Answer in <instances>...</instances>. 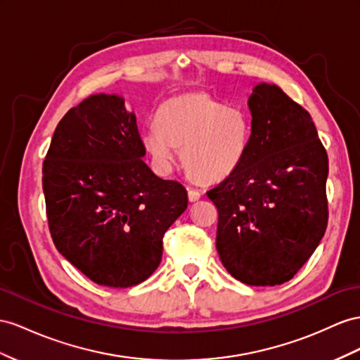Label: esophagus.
<instances>
[{
  "instance_id": "1",
  "label": "esophagus",
  "mask_w": 360,
  "mask_h": 360,
  "mask_svg": "<svg viewBox=\"0 0 360 360\" xmlns=\"http://www.w3.org/2000/svg\"><path fill=\"white\" fill-rule=\"evenodd\" d=\"M188 199L190 202H196L200 199V191L196 188H188Z\"/></svg>"
}]
</instances>
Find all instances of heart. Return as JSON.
I'll list each match as a JSON object with an SVG mask.
<instances>
[{
	"instance_id": "obj_1",
	"label": "heart",
	"mask_w": 360,
	"mask_h": 360,
	"mask_svg": "<svg viewBox=\"0 0 360 360\" xmlns=\"http://www.w3.org/2000/svg\"><path fill=\"white\" fill-rule=\"evenodd\" d=\"M251 140V118L242 108H225L207 92H184L156 110L141 141L155 161L169 170L181 149L184 167L202 182L226 178L242 162Z\"/></svg>"
}]
</instances>
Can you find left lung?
Returning <instances> with one entry per match:
<instances>
[{
	"label": "left lung",
	"mask_w": 360,
	"mask_h": 360,
	"mask_svg": "<svg viewBox=\"0 0 360 360\" xmlns=\"http://www.w3.org/2000/svg\"><path fill=\"white\" fill-rule=\"evenodd\" d=\"M251 140L238 167L207 191L219 211L216 248L236 280L289 281L324 237L328 156L306 109L276 85L248 100Z\"/></svg>",
	"instance_id": "8db88e82"
}]
</instances>
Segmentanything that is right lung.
I'll return each instance as SVG.
<instances>
[{"label":"right lung","mask_w":360,"mask_h":360,"mask_svg":"<svg viewBox=\"0 0 360 360\" xmlns=\"http://www.w3.org/2000/svg\"><path fill=\"white\" fill-rule=\"evenodd\" d=\"M134 112L117 94L89 96L59 122L42 167L49 228L58 251L91 281L131 288L162 257V237L188 196L143 158Z\"/></svg>","instance_id":"add662e5"}]
</instances>
